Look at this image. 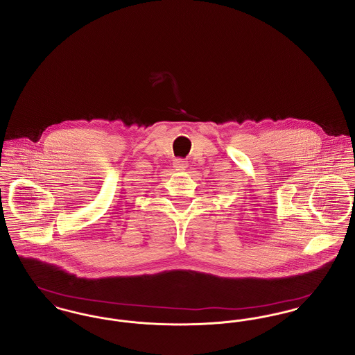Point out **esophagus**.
Masks as SVG:
<instances>
[{"instance_id": "1", "label": "esophagus", "mask_w": 355, "mask_h": 355, "mask_svg": "<svg viewBox=\"0 0 355 355\" xmlns=\"http://www.w3.org/2000/svg\"><path fill=\"white\" fill-rule=\"evenodd\" d=\"M173 165H174V168H177V169H185V168H187V162H186L185 159H182V158L174 159Z\"/></svg>"}]
</instances>
